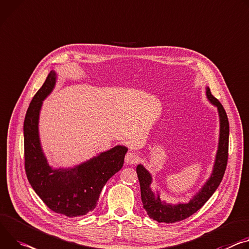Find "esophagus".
<instances>
[{
	"label": "esophagus",
	"instance_id": "1",
	"mask_svg": "<svg viewBox=\"0 0 249 249\" xmlns=\"http://www.w3.org/2000/svg\"><path fill=\"white\" fill-rule=\"evenodd\" d=\"M139 161V156L135 152H129L125 156V162L128 165H134Z\"/></svg>",
	"mask_w": 249,
	"mask_h": 249
}]
</instances>
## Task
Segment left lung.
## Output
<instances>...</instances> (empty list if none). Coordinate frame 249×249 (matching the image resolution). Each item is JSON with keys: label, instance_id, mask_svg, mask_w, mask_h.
<instances>
[{"label": "left lung", "instance_id": "8db88e82", "mask_svg": "<svg viewBox=\"0 0 249 249\" xmlns=\"http://www.w3.org/2000/svg\"><path fill=\"white\" fill-rule=\"evenodd\" d=\"M206 95L208 100L217 109L219 117V138L218 146L214 159L213 172L208 178L207 182L203 184L201 189L196 193L193 198L188 202H178L168 203L161 199L159 191L154 192L151 188L153 178L151 173L142 165L139 164L136 168L138 178L140 182L141 198L143 202V208L146 210L148 215L157 220L158 222L173 223L183 220L195 213H196L213 194L218 188L221 179L223 178L225 168L228 164L229 157V137H230V124L227 112L220 104V102L213 96L211 89L206 87Z\"/></svg>", "mask_w": 249, "mask_h": 249}]
</instances>
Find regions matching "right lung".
Segmentation results:
<instances>
[{
	"mask_svg": "<svg viewBox=\"0 0 249 249\" xmlns=\"http://www.w3.org/2000/svg\"><path fill=\"white\" fill-rule=\"evenodd\" d=\"M56 78L52 71L28 108L24 122L25 168L32 188L52 211L75 217L95 209L102 188L123 167L128 148L117 145L72 168L50 166L40 144L38 120L42 101L52 93Z\"/></svg>",
	"mask_w": 249,
	"mask_h": 249,
	"instance_id": "right-lung-1",
	"label": "right lung"
}]
</instances>
